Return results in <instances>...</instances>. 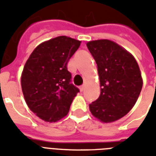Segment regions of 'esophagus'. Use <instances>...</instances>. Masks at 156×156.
Returning <instances> with one entry per match:
<instances>
[{
    "label": "esophagus",
    "instance_id": "34e87169",
    "mask_svg": "<svg viewBox=\"0 0 156 156\" xmlns=\"http://www.w3.org/2000/svg\"><path fill=\"white\" fill-rule=\"evenodd\" d=\"M79 90H80L81 92H82V91L84 90H85V86H84V85H82V86H81V87H79Z\"/></svg>",
    "mask_w": 156,
    "mask_h": 156
}]
</instances>
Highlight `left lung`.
Instances as JSON below:
<instances>
[{"label":"left lung","instance_id":"obj_1","mask_svg":"<svg viewBox=\"0 0 156 156\" xmlns=\"http://www.w3.org/2000/svg\"><path fill=\"white\" fill-rule=\"evenodd\" d=\"M99 76L101 92L89 105L94 117L108 123L120 119L133 108L143 87V78L135 57L108 39L88 41Z\"/></svg>","mask_w":156,"mask_h":156}]
</instances>
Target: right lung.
<instances>
[{
    "label": "right lung",
    "mask_w": 156,
    "mask_h": 156,
    "mask_svg": "<svg viewBox=\"0 0 156 156\" xmlns=\"http://www.w3.org/2000/svg\"><path fill=\"white\" fill-rule=\"evenodd\" d=\"M81 41L59 36L39 44L21 73V84L29 108L45 122H55L67 115L79 90L69 83L67 64Z\"/></svg>",
    "instance_id": "add662e5"
}]
</instances>
